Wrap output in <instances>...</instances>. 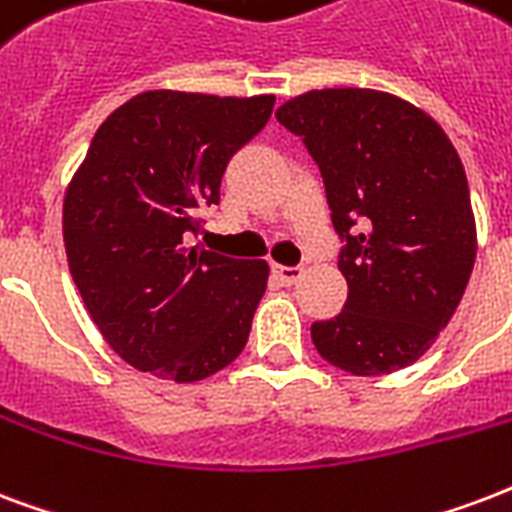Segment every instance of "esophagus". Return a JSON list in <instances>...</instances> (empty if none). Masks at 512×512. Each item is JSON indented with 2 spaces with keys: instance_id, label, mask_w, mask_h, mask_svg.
I'll return each instance as SVG.
<instances>
[{
  "instance_id": "1",
  "label": "esophagus",
  "mask_w": 512,
  "mask_h": 512,
  "mask_svg": "<svg viewBox=\"0 0 512 512\" xmlns=\"http://www.w3.org/2000/svg\"><path fill=\"white\" fill-rule=\"evenodd\" d=\"M272 275H275V280L283 283V286H294V283L302 278V267H283V264H275V267H272Z\"/></svg>"
}]
</instances>
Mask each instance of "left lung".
Listing matches in <instances>:
<instances>
[{
  "label": "left lung",
  "mask_w": 512,
  "mask_h": 512,
  "mask_svg": "<svg viewBox=\"0 0 512 512\" xmlns=\"http://www.w3.org/2000/svg\"><path fill=\"white\" fill-rule=\"evenodd\" d=\"M275 115L321 169L345 242L348 299L310 326L315 351L351 375L402 370L448 326L475 264L459 153L424 110L372 88L307 91Z\"/></svg>",
  "instance_id": "1"
}]
</instances>
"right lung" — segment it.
Masks as SVG:
<instances>
[{
	"label": "right lung",
	"instance_id": "obj_1",
	"mask_svg": "<svg viewBox=\"0 0 512 512\" xmlns=\"http://www.w3.org/2000/svg\"><path fill=\"white\" fill-rule=\"evenodd\" d=\"M272 105V94L145 91L96 129L64 197V245L94 324L137 370L194 383L248 343L267 261L188 242Z\"/></svg>",
	"mask_w": 512,
	"mask_h": 512
}]
</instances>
